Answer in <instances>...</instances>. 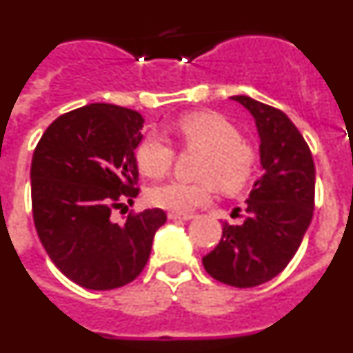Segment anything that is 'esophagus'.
Here are the masks:
<instances>
[{
	"mask_svg": "<svg viewBox=\"0 0 353 353\" xmlns=\"http://www.w3.org/2000/svg\"><path fill=\"white\" fill-rule=\"evenodd\" d=\"M168 217L173 221H189V219H192L194 215L185 214V212H170V214H168Z\"/></svg>",
	"mask_w": 353,
	"mask_h": 353,
	"instance_id": "obj_1",
	"label": "esophagus"
}]
</instances>
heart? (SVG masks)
Wrapping results in <instances>:
<instances>
[{
    "mask_svg": "<svg viewBox=\"0 0 353 353\" xmlns=\"http://www.w3.org/2000/svg\"><path fill=\"white\" fill-rule=\"evenodd\" d=\"M174 130L183 146L203 150L207 154L198 171L203 180H170L152 187L148 201L154 207L171 212H189L207 203L215 189V182L224 191L233 192L244 189L252 179L256 154L245 145L240 130L224 117L208 111L185 114L176 121ZM136 162L146 176L161 179L173 166L174 146L166 136L150 130L136 146Z\"/></svg>",
    "mask_w": 353,
    "mask_h": 353,
    "instance_id": "1",
    "label": "heart"
}]
</instances>
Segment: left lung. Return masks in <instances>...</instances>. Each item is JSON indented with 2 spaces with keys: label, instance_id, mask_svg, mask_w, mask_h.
Listing matches in <instances>:
<instances>
[{
  "label": "left lung",
  "instance_id": "8db88e82",
  "mask_svg": "<svg viewBox=\"0 0 353 353\" xmlns=\"http://www.w3.org/2000/svg\"><path fill=\"white\" fill-rule=\"evenodd\" d=\"M233 101L254 118L263 174L245 199L242 224H223V236L203 267L236 288L263 285L297 252L314 210V162L307 143L283 111L248 95Z\"/></svg>",
  "mask_w": 353,
  "mask_h": 353
}]
</instances>
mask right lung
<instances>
[{
  "instance_id": "add662e5",
  "label": "right lung",
  "mask_w": 353,
  "mask_h": 353,
  "mask_svg": "<svg viewBox=\"0 0 353 353\" xmlns=\"http://www.w3.org/2000/svg\"><path fill=\"white\" fill-rule=\"evenodd\" d=\"M145 118L113 104H90L56 118L31 161V208L43 249L61 274L88 290H113L145 269L161 208L111 219L139 189L134 150Z\"/></svg>"
}]
</instances>
